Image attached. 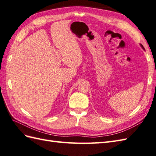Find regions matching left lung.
<instances>
[{
  "mask_svg": "<svg viewBox=\"0 0 156 156\" xmlns=\"http://www.w3.org/2000/svg\"><path fill=\"white\" fill-rule=\"evenodd\" d=\"M141 46H142V48H144V46H142V45H141Z\"/></svg>",
  "mask_w": 156,
  "mask_h": 156,
  "instance_id": "left-lung-1",
  "label": "left lung"
}]
</instances>
